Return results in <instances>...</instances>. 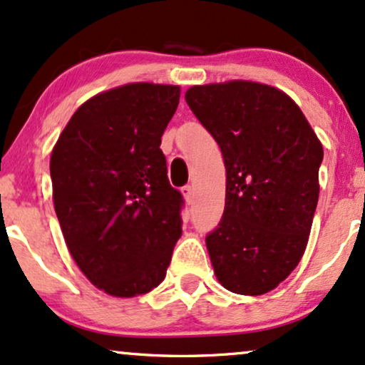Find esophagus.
I'll return each mask as SVG.
<instances>
[{
    "instance_id": "esophagus-1",
    "label": "esophagus",
    "mask_w": 365,
    "mask_h": 365,
    "mask_svg": "<svg viewBox=\"0 0 365 365\" xmlns=\"http://www.w3.org/2000/svg\"><path fill=\"white\" fill-rule=\"evenodd\" d=\"M181 192H182L184 200H186L187 203H192V200H195V190H192V186L181 187Z\"/></svg>"
}]
</instances>
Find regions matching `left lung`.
<instances>
[{
  "label": "left lung",
  "instance_id": "1",
  "mask_svg": "<svg viewBox=\"0 0 365 365\" xmlns=\"http://www.w3.org/2000/svg\"><path fill=\"white\" fill-rule=\"evenodd\" d=\"M186 103L222 150L225 210L206 235L220 284L272 291L303 257L318 203L323 147L299 106L250 81L192 86Z\"/></svg>",
  "mask_w": 365,
  "mask_h": 365
}]
</instances>
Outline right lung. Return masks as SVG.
Listing matches in <instances>:
<instances>
[{
	"label": "right lung",
	"instance_id": "add662e5",
	"mask_svg": "<svg viewBox=\"0 0 365 365\" xmlns=\"http://www.w3.org/2000/svg\"><path fill=\"white\" fill-rule=\"evenodd\" d=\"M179 96V86L150 83L96 94L52 150L53 208L67 249L111 296L159 286L181 238L184 200L169 184L160 150Z\"/></svg>",
	"mask_w": 365,
	"mask_h": 365
}]
</instances>
